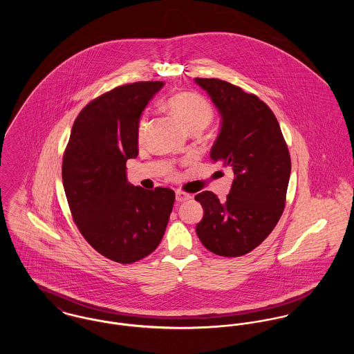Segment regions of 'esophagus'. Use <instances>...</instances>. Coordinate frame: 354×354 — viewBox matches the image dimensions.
<instances>
[{
	"label": "esophagus",
	"mask_w": 354,
	"mask_h": 354,
	"mask_svg": "<svg viewBox=\"0 0 354 354\" xmlns=\"http://www.w3.org/2000/svg\"><path fill=\"white\" fill-rule=\"evenodd\" d=\"M191 199V195L184 192V191H176V201L177 202H185V201H189Z\"/></svg>",
	"instance_id": "34e87169"
}]
</instances>
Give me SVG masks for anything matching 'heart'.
<instances>
[{
  "label": "heart",
  "mask_w": 354,
  "mask_h": 354,
  "mask_svg": "<svg viewBox=\"0 0 354 354\" xmlns=\"http://www.w3.org/2000/svg\"><path fill=\"white\" fill-rule=\"evenodd\" d=\"M165 109L189 132H201L214 118L211 103L196 93L183 91L169 97L165 102ZM146 120L139 125V140H143Z\"/></svg>",
  "instance_id": "1"
}]
</instances>
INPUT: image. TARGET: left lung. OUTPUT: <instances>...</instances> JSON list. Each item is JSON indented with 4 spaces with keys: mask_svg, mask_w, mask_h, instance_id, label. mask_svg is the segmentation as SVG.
Here are the masks:
<instances>
[{
    "mask_svg": "<svg viewBox=\"0 0 354 354\" xmlns=\"http://www.w3.org/2000/svg\"><path fill=\"white\" fill-rule=\"evenodd\" d=\"M195 82L222 117L209 156L234 174L223 202L209 191L195 196L204 211L196 233L208 251L239 257L259 247L277 226L286 202L290 153L272 110L254 94L219 79Z\"/></svg>",
    "mask_w": 354,
    "mask_h": 354,
    "instance_id": "obj_1",
    "label": "left lung"
}]
</instances>
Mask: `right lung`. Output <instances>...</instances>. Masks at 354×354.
I'll list each match as a JSON object with an SVG mask.
<instances>
[{"instance_id":"right-lung-1","label":"right lung","mask_w":354,"mask_h":354,"mask_svg":"<svg viewBox=\"0 0 354 354\" xmlns=\"http://www.w3.org/2000/svg\"><path fill=\"white\" fill-rule=\"evenodd\" d=\"M162 82L124 84L83 107L62 158V184L72 218L102 256L129 264L159 245L174 204V191H147L127 180L136 158L139 120Z\"/></svg>"}]
</instances>
